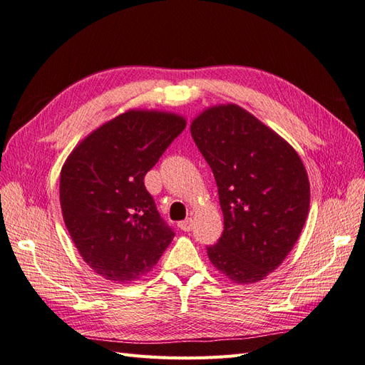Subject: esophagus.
Here are the masks:
<instances>
[{
    "instance_id": "1",
    "label": "esophagus",
    "mask_w": 365,
    "mask_h": 365,
    "mask_svg": "<svg viewBox=\"0 0 365 365\" xmlns=\"http://www.w3.org/2000/svg\"><path fill=\"white\" fill-rule=\"evenodd\" d=\"M179 228L185 232H188L192 230V219H185L182 222H179Z\"/></svg>"
}]
</instances>
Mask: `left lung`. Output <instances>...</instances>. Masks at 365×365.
I'll return each mask as SVG.
<instances>
[{"instance_id": "8db88e82", "label": "left lung", "mask_w": 365, "mask_h": 365, "mask_svg": "<svg viewBox=\"0 0 365 365\" xmlns=\"http://www.w3.org/2000/svg\"><path fill=\"white\" fill-rule=\"evenodd\" d=\"M191 135L217 183L223 232L207 248L236 284H253L284 262L310 210V182L294 148L237 105L205 109Z\"/></svg>"}]
</instances>
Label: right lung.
Returning a JSON list of instances; mask_svg holds the SVG:
<instances>
[{"mask_svg": "<svg viewBox=\"0 0 365 365\" xmlns=\"http://www.w3.org/2000/svg\"><path fill=\"white\" fill-rule=\"evenodd\" d=\"M186 126L182 115L129 109L81 140L60 174V205L83 260L108 280L128 284L153 269L171 244L145 188V175Z\"/></svg>", "mask_w": 365, "mask_h": 365, "instance_id": "right-lung-1", "label": "right lung"}]
</instances>
